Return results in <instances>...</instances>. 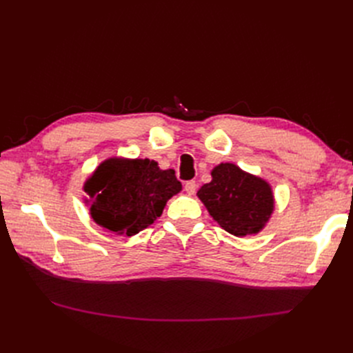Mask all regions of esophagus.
Returning <instances> with one entry per match:
<instances>
[{
  "mask_svg": "<svg viewBox=\"0 0 353 353\" xmlns=\"http://www.w3.org/2000/svg\"><path fill=\"white\" fill-rule=\"evenodd\" d=\"M184 190L187 191V194L193 196V194L196 193V190H197V184H196V181H187L185 185H184Z\"/></svg>",
  "mask_w": 353,
  "mask_h": 353,
  "instance_id": "1",
  "label": "esophagus"
}]
</instances>
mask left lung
<instances>
[{
	"label": "left lung",
	"instance_id": "1",
	"mask_svg": "<svg viewBox=\"0 0 353 353\" xmlns=\"http://www.w3.org/2000/svg\"><path fill=\"white\" fill-rule=\"evenodd\" d=\"M197 196L213 219L237 237L259 232L274 209L270 185L232 163L213 169L212 181L197 191Z\"/></svg>",
	"mask_w": 353,
	"mask_h": 353
}]
</instances>
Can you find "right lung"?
Here are the masks:
<instances>
[{
    "instance_id": "1",
    "label": "right lung",
    "mask_w": 353,
    "mask_h": 353,
    "mask_svg": "<svg viewBox=\"0 0 353 353\" xmlns=\"http://www.w3.org/2000/svg\"><path fill=\"white\" fill-rule=\"evenodd\" d=\"M181 188L174 169H159L148 159L105 160L85 184L92 219L125 236H135L153 223Z\"/></svg>"
}]
</instances>
